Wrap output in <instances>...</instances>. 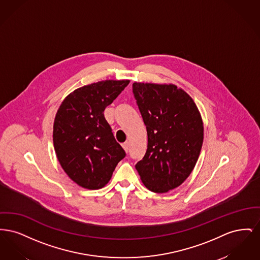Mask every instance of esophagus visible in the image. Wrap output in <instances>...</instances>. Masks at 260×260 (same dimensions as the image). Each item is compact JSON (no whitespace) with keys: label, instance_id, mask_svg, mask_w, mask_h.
<instances>
[{"label":"esophagus","instance_id":"obj_1","mask_svg":"<svg viewBox=\"0 0 260 260\" xmlns=\"http://www.w3.org/2000/svg\"><path fill=\"white\" fill-rule=\"evenodd\" d=\"M122 146H123V148H124V150L125 151V152H127V151H128L129 144H128V142H127V141H126V142H124V143L122 144Z\"/></svg>","mask_w":260,"mask_h":260}]
</instances>
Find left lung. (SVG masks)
<instances>
[{"instance_id":"left-lung-1","label":"left lung","mask_w":260,"mask_h":260,"mask_svg":"<svg viewBox=\"0 0 260 260\" xmlns=\"http://www.w3.org/2000/svg\"><path fill=\"white\" fill-rule=\"evenodd\" d=\"M146 125L148 145L136 171L154 193L181 185L194 170L204 140V124L194 100L173 84H133Z\"/></svg>"}]
</instances>
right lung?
Returning <instances> with one entry per match:
<instances>
[{
    "mask_svg": "<svg viewBox=\"0 0 260 260\" xmlns=\"http://www.w3.org/2000/svg\"><path fill=\"white\" fill-rule=\"evenodd\" d=\"M129 80H105L79 87L62 101L53 123V146L63 171L78 185L96 190L106 185L125 156L104 110Z\"/></svg>",
    "mask_w": 260,
    "mask_h": 260,
    "instance_id": "right-lung-1",
    "label": "right lung"
}]
</instances>
